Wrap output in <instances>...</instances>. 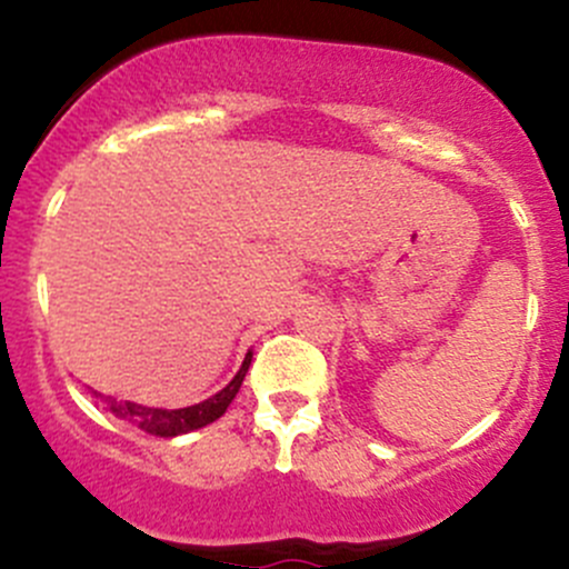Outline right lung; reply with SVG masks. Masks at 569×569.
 I'll return each instance as SVG.
<instances>
[{
    "mask_svg": "<svg viewBox=\"0 0 569 569\" xmlns=\"http://www.w3.org/2000/svg\"><path fill=\"white\" fill-rule=\"evenodd\" d=\"M250 358L252 355L248 352V358H244L242 369L237 371V377H233V380L228 382L220 393H214L211 399L200 401V405L181 407V410H159V407H142V405H134V401L112 399V396H107V405L114 416L123 418V421H129V423H134V427H140L142 432L159 435V438H176V435L192 432V429H200V427H206V423L217 421V418L228 410V405L233 401V396H237L239 388H242L244 375H248Z\"/></svg>",
    "mask_w": 569,
    "mask_h": 569,
    "instance_id": "obj_1",
    "label": "right lung"
}]
</instances>
